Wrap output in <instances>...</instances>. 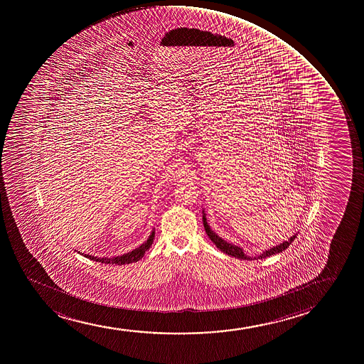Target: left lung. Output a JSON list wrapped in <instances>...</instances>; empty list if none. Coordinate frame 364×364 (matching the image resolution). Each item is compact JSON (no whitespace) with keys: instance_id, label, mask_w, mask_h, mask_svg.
Here are the masks:
<instances>
[{"instance_id":"obj_1","label":"left lung","mask_w":364,"mask_h":364,"mask_svg":"<svg viewBox=\"0 0 364 364\" xmlns=\"http://www.w3.org/2000/svg\"><path fill=\"white\" fill-rule=\"evenodd\" d=\"M202 213H203V225H205V232L208 235V237L210 238V241H212L214 245H217L218 250H220L223 253L231 255V257L242 259V260H257V259H265V257H271V255H274V254L282 253L283 250H287V248L291 245V242L294 241L295 237H296V233H295L294 236H291L288 241L279 243V245H276V247H272V248H269V250H264L262 253L257 254L255 257H250V255H247V254L245 253V250H243L241 245H233V243L225 241L224 238H221L220 236H218V233L214 232V231L210 229L208 223H207L205 209L202 210Z\"/></svg>"}]
</instances>
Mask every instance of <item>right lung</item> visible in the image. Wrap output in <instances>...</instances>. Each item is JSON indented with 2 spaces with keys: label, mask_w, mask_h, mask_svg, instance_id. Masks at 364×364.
I'll return each instance as SVG.
<instances>
[{
  "label": "right lung",
  "mask_w": 364,
  "mask_h": 364,
  "mask_svg": "<svg viewBox=\"0 0 364 364\" xmlns=\"http://www.w3.org/2000/svg\"><path fill=\"white\" fill-rule=\"evenodd\" d=\"M154 238H155V229L152 230L151 235L149 236L146 241L144 242L143 245H139L138 248H135V250H132V252L122 254V255H119V257H98L90 255V254L83 253H82V255H83V257H88L90 260H93V262H102V264H111V265H124V264H132V262H138V260H140V259L144 257V254L146 253V250H149V248L151 247ZM78 253H80V252H78Z\"/></svg>",
  "instance_id": "right-lung-1"
}]
</instances>
